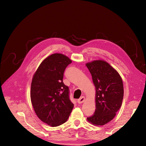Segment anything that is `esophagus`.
<instances>
[{
    "mask_svg": "<svg viewBox=\"0 0 146 146\" xmlns=\"http://www.w3.org/2000/svg\"><path fill=\"white\" fill-rule=\"evenodd\" d=\"M85 98L84 96H82L79 99H78V102L79 104H82V103H83L84 101H85Z\"/></svg>",
    "mask_w": 146,
    "mask_h": 146,
    "instance_id": "34e87169",
    "label": "esophagus"
}]
</instances>
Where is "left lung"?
<instances>
[{
  "label": "left lung",
  "instance_id": "1",
  "mask_svg": "<svg viewBox=\"0 0 146 146\" xmlns=\"http://www.w3.org/2000/svg\"><path fill=\"white\" fill-rule=\"evenodd\" d=\"M86 66L96 88V110L87 119L94 125H103L111 121L120 108L123 83L119 73L105 61L95 60Z\"/></svg>",
  "mask_w": 146,
  "mask_h": 146
}]
</instances>
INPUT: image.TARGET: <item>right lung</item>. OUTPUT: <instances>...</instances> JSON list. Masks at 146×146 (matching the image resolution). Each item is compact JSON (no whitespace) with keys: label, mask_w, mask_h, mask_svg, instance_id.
<instances>
[{"label":"right lung","mask_w":146,"mask_h":146,"mask_svg":"<svg viewBox=\"0 0 146 146\" xmlns=\"http://www.w3.org/2000/svg\"><path fill=\"white\" fill-rule=\"evenodd\" d=\"M72 60L56 53L46 58L38 67L32 80L31 100L38 117L51 127L64 123L74 104L69 88L63 83V74Z\"/></svg>","instance_id":"right-lung-1"}]
</instances>
